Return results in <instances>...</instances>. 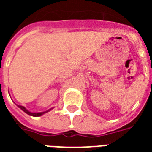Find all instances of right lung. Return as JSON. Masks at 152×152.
Listing matches in <instances>:
<instances>
[{
  "instance_id": "right-lung-1",
  "label": "right lung",
  "mask_w": 152,
  "mask_h": 152,
  "mask_svg": "<svg viewBox=\"0 0 152 152\" xmlns=\"http://www.w3.org/2000/svg\"><path fill=\"white\" fill-rule=\"evenodd\" d=\"M17 106H18V107H19V108L21 109V110H22L23 111H24L25 113H27L28 115L33 116V117H39V116H42V114H44V113H47V112H49V111H50V110H51V109H50V110L45 111V112H40V113H31V112H30V111L27 110V109L25 108L24 106H19V105H17Z\"/></svg>"
}]
</instances>
